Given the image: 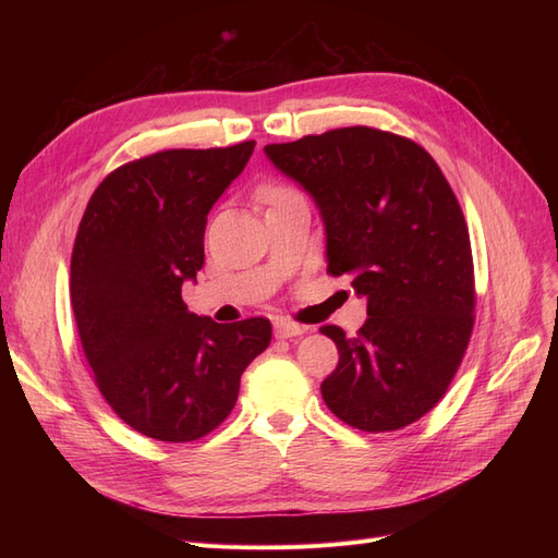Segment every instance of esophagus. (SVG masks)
Segmentation results:
<instances>
[{
	"mask_svg": "<svg viewBox=\"0 0 558 558\" xmlns=\"http://www.w3.org/2000/svg\"><path fill=\"white\" fill-rule=\"evenodd\" d=\"M307 330H310L307 326H298L289 318H277L275 320V335L279 337V340H291V337H300V335H305Z\"/></svg>",
	"mask_w": 558,
	"mask_h": 558,
	"instance_id": "esophagus-1",
	"label": "esophagus"
}]
</instances>
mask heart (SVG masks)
I'll use <instances>...</instances> for the list:
<instances>
[{
    "label": "heart",
    "instance_id": "b5f03b06",
    "mask_svg": "<svg viewBox=\"0 0 558 558\" xmlns=\"http://www.w3.org/2000/svg\"><path fill=\"white\" fill-rule=\"evenodd\" d=\"M293 191H289V189H281V185H269V189H265L263 191V197L269 202V205H275V202H279L281 197H286V195H291Z\"/></svg>",
    "mask_w": 558,
    "mask_h": 558
}]
</instances>
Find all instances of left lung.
<instances>
[{"mask_svg": "<svg viewBox=\"0 0 558 558\" xmlns=\"http://www.w3.org/2000/svg\"><path fill=\"white\" fill-rule=\"evenodd\" d=\"M305 191L326 230L328 272L367 300L356 337L324 326L340 363L320 384L344 424L386 433L433 410L461 365L475 310L463 211L418 144L340 128L263 148Z\"/></svg>", "mask_w": 558, "mask_h": 558, "instance_id": "1", "label": "left lung"}]
</instances>
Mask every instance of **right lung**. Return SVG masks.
Masks as SVG:
<instances>
[{
  "instance_id": "right-lung-1",
  "label": "right lung",
  "mask_w": 558,
  "mask_h": 558,
  "mask_svg": "<svg viewBox=\"0 0 558 558\" xmlns=\"http://www.w3.org/2000/svg\"><path fill=\"white\" fill-rule=\"evenodd\" d=\"M256 142L174 148L118 167L93 193L72 253V307L99 393L125 424L191 442L232 412L267 318L216 324L181 300L205 265L207 214Z\"/></svg>"
}]
</instances>
